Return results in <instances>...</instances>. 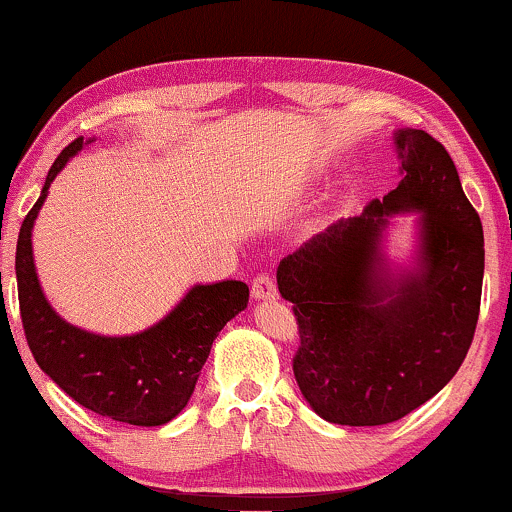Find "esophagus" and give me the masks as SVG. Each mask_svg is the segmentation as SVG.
<instances>
[{
	"label": "esophagus",
	"instance_id": "1",
	"mask_svg": "<svg viewBox=\"0 0 512 512\" xmlns=\"http://www.w3.org/2000/svg\"><path fill=\"white\" fill-rule=\"evenodd\" d=\"M277 296V282L272 279V274L260 272L252 279V299H274Z\"/></svg>",
	"mask_w": 512,
	"mask_h": 512
}]
</instances>
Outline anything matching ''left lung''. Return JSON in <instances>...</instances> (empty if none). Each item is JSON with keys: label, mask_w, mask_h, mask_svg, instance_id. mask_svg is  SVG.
<instances>
[{"label": "left lung", "mask_w": 512, "mask_h": 512, "mask_svg": "<svg viewBox=\"0 0 512 512\" xmlns=\"http://www.w3.org/2000/svg\"><path fill=\"white\" fill-rule=\"evenodd\" d=\"M396 148L398 187L277 269L299 325L296 384L328 423L386 425L423 406L462 367L479 320L484 228L457 167L425 131L403 128ZM398 210L421 211V267L391 280L378 240Z\"/></svg>", "instance_id": "obj_1"}]
</instances>
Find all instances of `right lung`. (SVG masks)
I'll return each mask as SVG.
<instances>
[{
	"label": "right lung",
	"instance_id": "right-lung-1",
	"mask_svg": "<svg viewBox=\"0 0 512 512\" xmlns=\"http://www.w3.org/2000/svg\"><path fill=\"white\" fill-rule=\"evenodd\" d=\"M82 145L84 138H75L58 155L19 230L16 284L26 342L38 367L80 406L119 423L165 425L187 406L213 340L247 306L250 289L243 282L194 286L170 316L128 338H104L65 323L38 284L31 228L50 182Z\"/></svg>",
	"mask_w": 512,
	"mask_h": 512
}]
</instances>
